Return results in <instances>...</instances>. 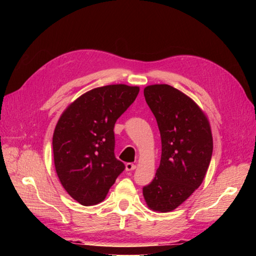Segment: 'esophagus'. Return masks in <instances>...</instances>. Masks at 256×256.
Here are the masks:
<instances>
[{
  "instance_id": "esophagus-1",
  "label": "esophagus",
  "mask_w": 256,
  "mask_h": 256,
  "mask_svg": "<svg viewBox=\"0 0 256 256\" xmlns=\"http://www.w3.org/2000/svg\"><path fill=\"white\" fill-rule=\"evenodd\" d=\"M125 168H126V170H134L136 168V166L134 164H132V162H128L126 164H125Z\"/></svg>"
}]
</instances>
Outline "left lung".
Here are the masks:
<instances>
[{"instance_id":"1","label":"left lung","mask_w":256,"mask_h":256,"mask_svg":"<svg viewBox=\"0 0 256 256\" xmlns=\"http://www.w3.org/2000/svg\"><path fill=\"white\" fill-rule=\"evenodd\" d=\"M162 138V159L154 178L144 186L146 204L154 211L176 209L202 184L211 162L214 141L200 107L168 84L144 88Z\"/></svg>"}]
</instances>
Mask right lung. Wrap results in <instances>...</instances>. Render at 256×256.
Returning <instances> with one entry per match:
<instances>
[{
  "mask_svg": "<svg viewBox=\"0 0 256 256\" xmlns=\"http://www.w3.org/2000/svg\"><path fill=\"white\" fill-rule=\"evenodd\" d=\"M138 92L126 84L92 89L73 102L56 124L55 170L63 188L82 206L102 202L125 170L114 154V126Z\"/></svg>",
  "mask_w": 256,
  "mask_h": 256,
  "instance_id": "right-lung-1",
  "label": "right lung"
}]
</instances>
